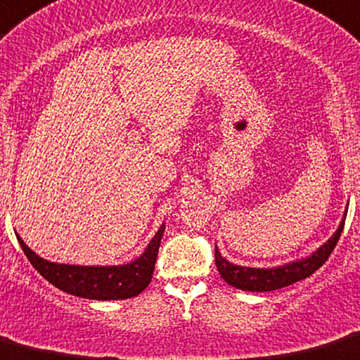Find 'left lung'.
Segmentation results:
<instances>
[{
	"label": "left lung",
	"instance_id": "1",
	"mask_svg": "<svg viewBox=\"0 0 360 360\" xmlns=\"http://www.w3.org/2000/svg\"><path fill=\"white\" fill-rule=\"evenodd\" d=\"M345 217L347 210L343 214L342 222H340L338 229L333 233V236L326 243L321 245L316 252H312L307 257H302V259L293 260V262L283 264L278 267H245V266H236V264L229 262L224 257L221 255L219 248L215 247V266H217L219 274L224 279L226 283L238 290L245 291H272L285 288V286L293 285V283L300 281V279L309 278L310 274H314L324 262L328 260V257L331 255V252L335 250L336 243H338L340 236H342L343 226H345Z\"/></svg>",
	"mask_w": 360,
	"mask_h": 360
}]
</instances>
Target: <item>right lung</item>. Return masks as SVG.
I'll use <instances>...</instances> for the list:
<instances>
[{"label": "right lung", "mask_w": 360, "mask_h": 360, "mask_svg": "<svg viewBox=\"0 0 360 360\" xmlns=\"http://www.w3.org/2000/svg\"><path fill=\"white\" fill-rule=\"evenodd\" d=\"M164 231L165 224H162L138 259L119 266H72L50 262L32 252L18 234L17 240L34 269L53 286L75 297L105 302L136 297L150 285Z\"/></svg>", "instance_id": "right-lung-1"}]
</instances>
